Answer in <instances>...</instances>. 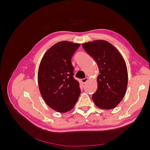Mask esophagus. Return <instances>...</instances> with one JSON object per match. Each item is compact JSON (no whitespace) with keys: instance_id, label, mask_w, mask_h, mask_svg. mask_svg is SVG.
Instances as JSON below:
<instances>
[{"instance_id":"34e87169","label":"esophagus","mask_w":150,"mask_h":150,"mask_svg":"<svg viewBox=\"0 0 150 150\" xmlns=\"http://www.w3.org/2000/svg\"><path fill=\"white\" fill-rule=\"evenodd\" d=\"M88 81V78H85L84 79H81V82H82L83 84H85Z\"/></svg>"}]
</instances>
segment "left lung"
Returning <instances> with one entry per match:
<instances>
[{
    "mask_svg": "<svg viewBox=\"0 0 150 150\" xmlns=\"http://www.w3.org/2000/svg\"><path fill=\"white\" fill-rule=\"evenodd\" d=\"M83 47L96 61L99 69L98 89L93 94L96 106L111 110L118 104L126 93L128 71L120 52L106 40H97L83 44Z\"/></svg>",
    "mask_w": 150,
    "mask_h": 150,
    "instance_id": "1",
    "label": "left lung"
}]
</instances>
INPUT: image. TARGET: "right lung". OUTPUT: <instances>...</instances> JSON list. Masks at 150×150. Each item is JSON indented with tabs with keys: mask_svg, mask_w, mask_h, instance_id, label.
Listing matches in <instances>:
<instances>
[{
	"mask_svg": "<svg viewBox=\"0 0 150 150\" xmlns=\"http://www.w3.org/2000/svg\"><path fill=\"white\" fill-rule=\"evenodd\" d=\"M79 44L61 41L45 53L38 70L40 93L47 105L57 112L74 108L81 93L79 83L74 78L71 58Z\"/></svg>",
	"mask_w": 150,
	"mask_h": 150,
	"instance_id": "obj_1",
	"label": "right lung"
}]
</instances>
